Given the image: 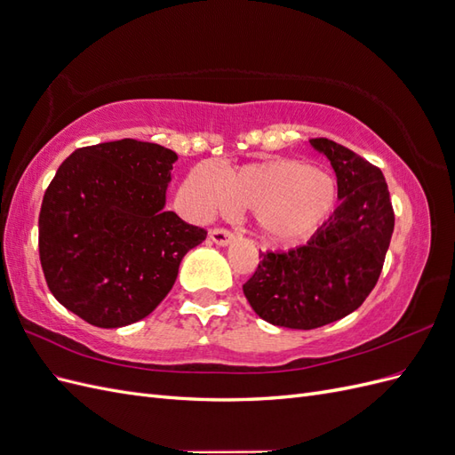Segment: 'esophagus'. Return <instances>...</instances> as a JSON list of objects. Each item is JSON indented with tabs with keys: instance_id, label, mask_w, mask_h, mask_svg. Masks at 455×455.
<instances>
[{
	"instance_id": "1",
	"label": "esophagus",
	"mask_w": 455,
	"mask_h": 455,
	"mask_svg": "<svg viewBox=\"0 0 455 455\" xmlns=\"http://www.w3.org/2000/svg\"><path fill=\"white\" fill-rule=\"evenodd\" d=\"M209 237H211L216 244L224 246V244H228V243L233 239V233H231L229 229H226V228H212V229L209 231Z\"/></svg>"
}]
</instances>
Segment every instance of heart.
I'll return each mask as SVG.
<instances>
[{
	"label": "heart",
	"mask_w": 455,
	"mask_h": 455,
	"mask_svg": "<svg viewBox=\"0 0 455 455\" xmlns=\"http://www.w3.org/2000/svg\"><path fill=\"white\" fill-rule=\"evenodd\" d=\"M186 191L199 216L228 212L231 206L252 211L261 235L273 243L307 237L338 201L336 180L326 171L286 157L243 164L224 176L199 164L188 176Z\"/></svg>",
	"instance_id": "1"
}]
</instances>
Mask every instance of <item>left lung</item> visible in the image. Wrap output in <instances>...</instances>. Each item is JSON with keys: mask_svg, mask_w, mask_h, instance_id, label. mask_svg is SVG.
Here are the masks:
<instances>
[{"mask_svg": "<svg viewBox=\"0 0 455 455\" xmlns=\"http://www.w3.org/2000/svg\"><path fill=\"white\" fill-rule=\"evenodd\" d=\"M311 144L332 163L339 206L315 235L284 252H261L243 292L261 319L313 330L353 313L376 286L395 212L376 164L328 139Z\"/></svg>", "mask_w": 455, "mask_h": 455, "instance_id": "1", "label": "left lung"}]
</instances>
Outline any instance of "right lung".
<instances>
[{
    "label": "right lung",
    "mask_w": 455,
    "mask_h": 455,
    "mask_svg": "<svg viewBox=\"0 0 455 455\" xmlns=\"http://www.w3.org/2000/svg\"><path fill=\"white\" fill-rule=\"evenodd\" d=\"M172 149L123 139L76 149L39 211V259L60 304L99 328L144 319L206 229L164 211Z\"/></svg>",
    "instance_id": "1"
}]
</instances>
